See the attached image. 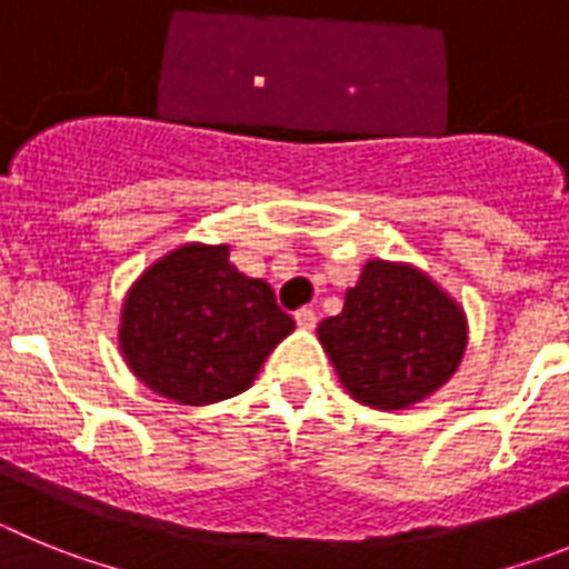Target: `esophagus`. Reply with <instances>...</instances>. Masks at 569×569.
<instances>
[{
	"instance_id": "esophagus-1",
	"label": "esophagus",
	"mask_w": 569,
	"mask_h": 569,
	"mask_svg": "<svg viewBox=\"0 0 569 569\" xmlns=\"http://www.w3.org/2000/svg\"><path fill=\"white\" fill-rule=\"evenodd\" d=\"M296 325H299L301 330H313L316 328V313L310 308H301L296 310Z\"/></svg>"
}]
</instances>
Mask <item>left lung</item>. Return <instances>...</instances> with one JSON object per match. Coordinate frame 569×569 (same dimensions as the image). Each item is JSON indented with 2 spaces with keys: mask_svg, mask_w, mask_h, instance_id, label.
<instances>
[{
  "mask_svg": "<svg viewBox=\"0 0 569 569\" xmlns=\"http://www.w3.org/2000/svg\"><path fill=\"white\" fill-rule=\"evenodd\" d=\"M316 333L350 399L373 410L433 396L453 379L470 339L465 308L433 276L387 259L365 261L341 313Z\"/></svg>",
  "mask_w": 569,
  "mask_h": 569,
  "instance_id": "obj_1",
  "label": "left lung"
}]
</instances>
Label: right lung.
I'll list each match as a JSON object with an SVG mask.
<instances>
[{
  "instance_id": "obj_1",
  "label": "right lung",
  "mask_w": 569,
  "mask_h": 569,
  "mask_svg": "<svg viewBox=\"0 0 569 569\" xmlns=\"http://www.w3.org/2000/svg\"><path fill=\"white\" fill-rule=\"evenodd\" d=\"M293 328L268 281L230 264V244L184 241L130 284L116 341L148 390L202 407L244 393Z\"/></svg>"
}]
</instances>
